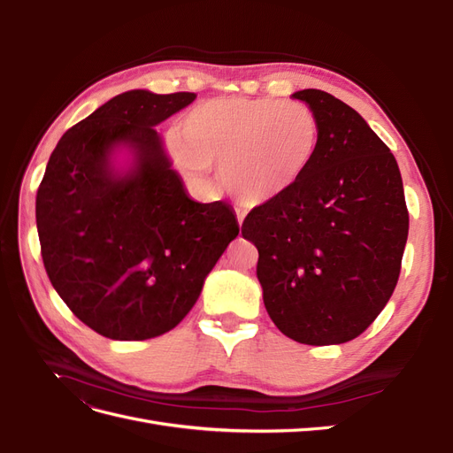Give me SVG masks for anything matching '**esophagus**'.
<instances>
[{
    "label": "esophagus",
    "mask_w": 453,
    "mask_h": 453,
    "mask_svg": "<svg viewBox=\"0 0 453 453\" xmlns=\"http://www.w3.org/2000/svg\"><path fill=\"white\" fill-rule=\"evenodd\" d=\"M245 215H248V213H245L243 210H236V219H238V225H240V226H242L243 221H245Z\"/></svg>",
    "instance_id": "34e87169"
}]
</instances>
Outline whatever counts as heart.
<instances>
[{
    "label": "heart",
    "instance_id": "b5f03b06",
    "mask_svg": "<svg viewBox=\"0 0 453 453\" xmlns=\"http://www.w3.org/2000/svg\"><path fill=\"white\" fill-rule=\"evenodd\" d=\"M321 143V120L308 104L272 98H215L183 115L173 155L202 177L219 166L243 203L278 200L308 173Z\"/></svg>",
    "mask_w": 453,
    "mask_h": 453
}]
</instances>
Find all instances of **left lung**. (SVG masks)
Segmentation results:
<instances>
[{"mask_svg": "<svg viewBox=\"0 0 453 453\" xmlns=\"http://www.w3.org/2000/svg\"><path fill=\"white\" fill-rule=\"evenodd\" d=\"M321 120L311 168L245 217L270 319L300 344H344L365 333L399 281L408 238L403 177L389 147L333 94H293Z\"/></svg>", "mask_w": 453, "mask_h": 453, "instance_id": "8db88e82", "label": "left lung"}]
</instances>
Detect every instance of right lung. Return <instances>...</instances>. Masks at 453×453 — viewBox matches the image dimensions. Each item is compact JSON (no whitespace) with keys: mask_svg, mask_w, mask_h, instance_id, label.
<instances>
[{"mask_svg":"<svg viewBox=\"0 0 453 453\" xmlns=\"http://www.w3.org/2000/svg\"><path fill=\"white\" fill-rule=\"evenodd\" d=\"M196 94L130 90L67 130L37 188L35 219L47 276L77 318L111 340L172 331L238 236L228 203L187 196L157 125ZM119 146L134 162L112 168Z\"/></svg>","mask_w":453,"mask_h":453,"instance_id":"add662e5","label":"right lung"}]
</instances>
